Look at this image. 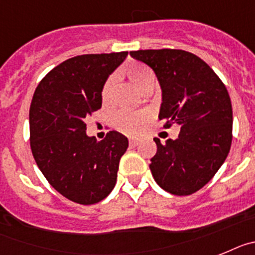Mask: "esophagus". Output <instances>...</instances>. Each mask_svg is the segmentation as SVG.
Returning <instances> with one entry per match:
<instances>
[{
	"label": "esophagus",
	"mask_w": 255,
	"mask_h": 255,
	"mask_svg": "<svg viewBox=\"0 0 255 255\" xmlns=\"http://www.w3.org/2000/svg\"><path fill=\"white\" fill-rule=\"evenodd\" d=\"M137 145H138V141L133 140V138H132V140H129V146H130V147H134V146H137Z\"/></svg>",
	"instance_id": "1"
}]
</instances>
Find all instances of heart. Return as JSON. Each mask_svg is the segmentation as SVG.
Returning a JSON list of instances; mask_svg holds the SVG:
<instances>
[{"label": "heart", "instance_id": "b5f03b06", "mask_svg": "<svg viewBox=\"0 0 255 255\" xmlns=\"http://www.w3.org/2000/svg\"><path fill=\"white\" fill-rule=\"evenodd\" d=\"M122 74L140 91L149 90L155 85V73L150 69L149 66L143 65L141 63H129L122 69ZM115 87V77L110 75L104 82L103 88H101V103L103 105H109L112 103L113 92ZM150 119V115L146 112H129V110H123L115 115L114 126L117 129L129 136H136L143 129L147 122Z\"/></svg>", "mask_w": 255, "mask_h": 255}]
</instances>
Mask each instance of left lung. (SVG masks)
<instances>
[{
	"instance_id": "8db88e82",
	"label": "left lung",
	"mask_w": 255,
	"mask_h": 255,
	"mask_svg": "<svg viewBox=\"0 0 255 255\" xmlns=\"http://www.w3.org/2000/svg\"><path fill=\"white\" fill-rule=\"evenodd\" d=\"M130 56L149 65L161 87L159 119L181 126L176 140L156 143L150 170L161 189L178 196L207 185L225 163L232 142V105L213 69L183 50H138Z\"/></svg>"
}]
</instances>
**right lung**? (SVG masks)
I'll return each mask as SVG.
<instances>
[{
	"instance_id": "obj_1",
	"label": "right lung",
	"mask_w": 255,
	"mask_h": 255,
	"mask_svg": "<svg viewBox=\"0 0 255 255\" xmlns=\"http://www.w3.org/2000/svg\"><path fill=\"white\" fill-rule=\"evenodd\" d=\"M127 51L79 55L39 82L29 109L30 149L52 187L82 205L96 204L114 189L127 137L110 130L101 141L86 133V119L101 108L104 82Z\"/></svg>"
}]
</instances>
